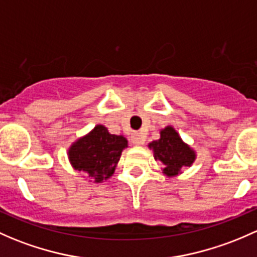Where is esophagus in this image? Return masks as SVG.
Here are the masks:
<instances>
[{"mask_svg":"<svg viewBox=\"0 0 257 257\" xmlns=\"http://www.w3.org/2000/svg\"><path fill=\"white\" fill-rule=\"evenodd\" d=\"M131 142L133 145H142L144 144V138L140 136L139 133H134L131 138Z\"/></svg>","mask_w":257,"mask_h":257,"instance_id":"esophagus-1","label":"esophagus"}]
</instances>
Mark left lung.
<instances>
[{
	"label": "left lung",
	"instance_id": "8db88e82",
	"mask_svg": "<svg viewBox=\"0 0 257 257\" xmlns=\"http://www.w3.org/2000/svg\"><path fill=\"white\" fill-rule=\"evenodd\" d=\"M153 150L154 159L164 165L163 174L167 177H176L182 174V169L191 167L197 159L194 149L182 140L172 125H166L160 131V138L148 144Z\"/></svg>",
	"mask_w": 257,
	"mask_h": 257
}]
</instances>
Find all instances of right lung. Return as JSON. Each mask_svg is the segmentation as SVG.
<instances>
[{"label":"right lung","instance_id":"add662e5","mask_svg":"<svg viewBox=\"0 0 257 257\" xmlns=\"http://www.w3.org/2000/svg\"><path fill=\"white\" fill-rule=\"evenodd\" d=\"M125 148H128L126 138L110 134L106 126L97 124L70 145L67 158L75 170L87 174L93 183H102L113 176Z\"/></svg>","mask_w":257,"mask_h":257}]
</instances>
